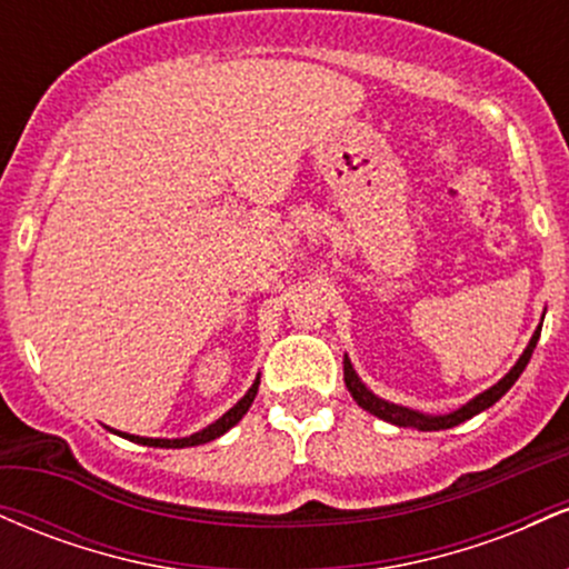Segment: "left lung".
<instances>
[{
    "label": "left lung",
    "instance_id": "1",
    "mask_svg": "<svg viewBox=\"0 0 569 569\" xmlns=\"http://www.w3.org/2000/svg\"><path fill=\"white\" fill-rule=\"evenodd\" d=\"M538 339H540V326H538V331H535V335H532L530 345H527V350L521 352V358H519V361H516V367L508 371V375L502 377L498 385H492V388L485 390V393L476 396L473 401H468L462 409H457V411H452V415H443V417H428V415H420V411H411L407 407H396V403H388V401H382V398H377L367 388V385L358 380V375H356V371H352L348 358H345V385H348L350 396L356 398L358 407L371 411V415L380 417V420L393 422V426H401V428H409L411 426V428H420V430L455 428V426H460V422L471 420V417L479 415V411L489 409L495 401H500V398L506 396L508 390H511V385L519 380V375H521V371H525L527 363H530L532 350H535V345H538Z\"/></svg>",
    "mask_w": 569,
    "mask_h": 569
}]
</instances>
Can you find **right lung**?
Wrapping results in <instances>:
<instances>
[{
	"label": "right lung",
	"instance_id": "obj_1",
	"mask_svg": "<svg viewBox=\"0 0 569 569\" xmlns=\"http://www.w3.org/2000/svg\"><path fill=\"white\" fill-rule=\"evenodd\" d=\"M257 390H259V380L251 385V390H248V393L240 398V401L234 403V407L227 411L224 417H219L213 426L202 428L200 433L189 436V439H141V436H128V433H122V436H126V439H130V441H136V443H143V447H162V449H181V447H198V443H208V441L219 439V436H224L232 426H238L240 417L246 415L248 407L253 403V398H257ZM114 433H117V430H114Z\"/></svg>",
	"mask_w": 569,
	"mask_h": 569
}]
</instances>
